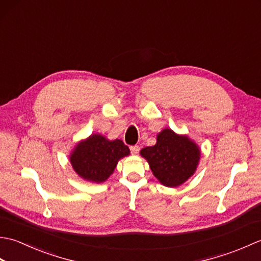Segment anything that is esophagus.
Masks as SVG:
<instances>
[{
    "mask_svg": "<svg viewBox=\"0 0 261 261\" xmlns=\"http://www.w3.org/2000/svg\"><path fill=\"white\" fill-rule=\"evenodd\" d=\"M139 146H131L130 147V150H131V153L132 154H137L138 152H139Z\"/></svg>",
    "mask_w": 261,
    "mask_h": 261,
    "instance_id": "esophagus-1",
    "label": "esophagus"
}]
</instances>
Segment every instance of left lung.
<instances>
[{"instance_id":"8db88e82","label":"left lung","mask_w":261,"mask_h":261,"mask_svg":"<svg viewBox=\"0 0 261 261\" xmlns=\"http://www.w3.org/2000/svg\"><path fill=\"white\" fill-rule=\"evenodd\" d=\"M156 178L168 187L178 186L194 174L198 164V147L185 136L176 135L170 129L163 130L157 143L140 151Z\"/></svg>"}]
</instances>
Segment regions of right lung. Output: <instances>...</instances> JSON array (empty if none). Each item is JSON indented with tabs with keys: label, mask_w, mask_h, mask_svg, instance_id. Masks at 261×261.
<instances>
[{
	"label": "right lung",
	"mask_w": 261,
	"mask_h": 261,
	"mask_svg": "<svg viewBox=\"0 0 261 261\" xmlns=\"http://www.w3.org/2000/svg\"><path fill=\"white\" fill-rule=\"evenodd\" d=\"M129 153V148L122 140L110 141L101 135H93L76 146L70 163L82 178L102 182L113 173L119 159Z\"/></svg>",
	"instance_id": "obj_1"
}]
</instances>
